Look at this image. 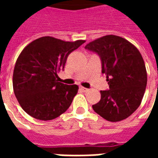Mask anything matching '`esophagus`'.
Listing matches in <instances>:
<instances>
[{"label":"esophagus","instance_id":"1","mask_svg":"<svg viewBox=\"0 0 158 158\" xmlns=\"http://www.w3.org/2000/svg\"><path fill=\"white\" fill-rule=\"evenodd\" d=\"M79 89H81L82 91H84V92H86V91H88V89L87 88H85V87H83V86H80V88Z\"/></svg>","mask_w":158,"mask_h":158}]
</instances>
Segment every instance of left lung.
<instances>
[{
	"mask_svg": "<svg viewBox=\"0 0 158 158\" xmlns=\"http://www.w3.org/2000/svg\"><path fill=\"white\" fill-rule=\"evenodd\" d=\"M85 49L97 53L108 90H101L94 111L110 122L127 118L140 105L147 84L145 62L139 50L120 36H103L89 42Z\"/></svg>",
	"mask_w": 158,
	"mask_h": 158,
	"instance_id": "1",
	"label": "left lung"
}]
</instances>
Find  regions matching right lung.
Returning <instances> with one entry per match:
<instances>
[{"mask_svg": "<svg viewBox=\"0 0 158 158\" xmlns=\"http://www.w3.org/2000/svg\"><path fill=\"white\" fill-rule=\"evenodd\" d=\"M85 40L64 41L51 36L35 40L17 59L12 85L24 112L39 120H52L65 113L78 92L77 85L58 82L69 55Z\"/></svg>", "mask_w": 158, "mask_h": 158, "instance_id": "add662e5", "label": "right lung"}]
</instances>
